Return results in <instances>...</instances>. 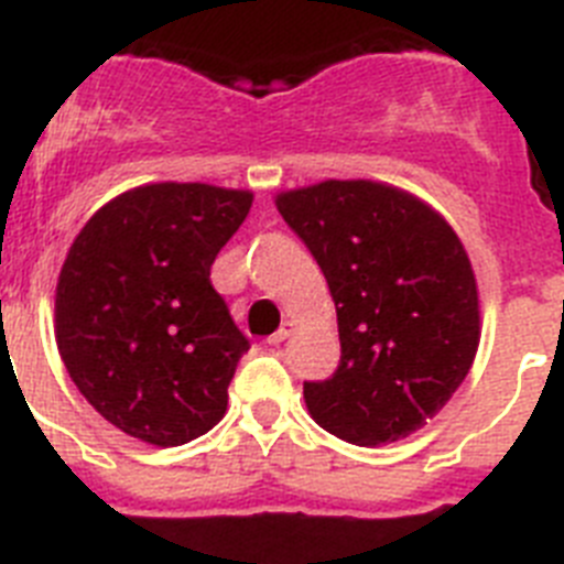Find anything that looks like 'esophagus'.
Listing matches in <instances>:
<instances>
[{"mask_svg": "<svg viewBox=\"0 0 564 564\" xmlns=\"http://www.w3.org/2000/svg\"><path fill=\"white\" fill-rule=\"evenodd\" d=\"M292 332H295V323H292V321H283V323H281V329H278L275 335L269 337L267 343H269V346H281V343L286 340V337L292 335Z\"/></svg>", "mask_w": 564, "mask_h": 564, "instance_id": "obj_1", "label": "esophagus"}]
</instances>
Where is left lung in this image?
<instances>
[{
	"mask_svg": "<svg viewBox=\"0 0 564 564\" xmlns=\"http://www.w3.org/2000/svg\"><path fill=\"white\" fill-rule=\"evenodd\" d=\"M329 283L340 364L303 383L312 420L351 445L423 429L479 346V292L463 241L434 207L383 181H321L275 195Z\"/></svg>",
	"mask_w": 564,
	"mask_h": 564,
	"instance_id": "8db88e82",
	"label": "left lung"
}]
</instances>
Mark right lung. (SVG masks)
Returning <instances> with one entry per match:
<instances>
[{
    "label": "right lung",
    "instance_id": "obj_1",
    "mask_svg": "<svg viewBox=\"0 0 564 564\" xmlns=\"http://www.w3.org/2000/svg\"><path fill=\"white\" fill-rule=\"evenodd\" d=\"M254 195L161 181L107 200L76 235L56 283V346L107 423L173 448L227 414L249 349L209 283Z\"/></svg>",
    "mask_w": 564,
    "mask_h": 564
}]
</instances>
